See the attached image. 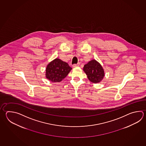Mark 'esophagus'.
<instances>
[{"label": "esophagus", "instance_id": "34e87169", "mask_svg": "<svg viewBox=\"0 0 146 146\" xmlns=\"http://www.w3.org/2000/svg\"><path fill=\"white\" fill-rule=\"evenodd\" d=\"M80 66V63H78L76 64H73V68H75V67H77V66Z\"/></svg>", "mask_w": 146, "mask_h": 146}]
</instances>
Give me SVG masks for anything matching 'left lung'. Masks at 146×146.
Masks as SVG:
<instances>
[{"instance_id":"1","label":"left lung","mask_w":146,"mask_h":146,"mask_svg":"<svg viewBox=\"0 0 146 146\" xmlns=\"http://www.w3.org/2000/svg\"><path fill=\"white\" fill-rule=\"evenodd\" d=\"M83 71L88 80L93 83H100L104 78V68L100 63L95 59L90 60L84 66Z\"/></svg>"}]
</instances>
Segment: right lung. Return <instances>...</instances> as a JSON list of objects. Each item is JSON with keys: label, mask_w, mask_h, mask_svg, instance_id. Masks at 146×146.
Wrapping results in <instances>:
<instances>
[{"label": "right lung", "mask_w": 146, "mask_h": 146, "mask_svg": "<svg viewBox=\"0 0 146 146\" xmlns=\"http://www.w3.org/2000/svg\"><path fill=\"white\" fill-rule=\"evenodd\" d=\"M72 69L68 63L56 58L46 66V78L53 83H59L66 78Z\"/></svg>", "instance_id": "1"}]
</instances>
